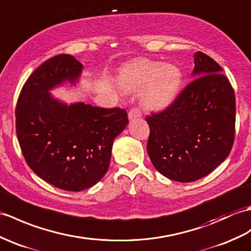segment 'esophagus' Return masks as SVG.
I'll return each mask as SVG.
<instances>
[{"mask_svg": "<svg viewBox=\"0 0 251 251\" xmlns=\"http://www.w3.org/2000/svg\"><path fill=\"white\" fill-rule=\"evenodd\" d=\"M141 116H142V112L140 111V109L138 108H132L129 110V112H128V119L129 120L141 118Z\"/></svg>", "mask_w": 251, "mask_h": 251, "instance_id": "34e87169", "label": "esophagus"}]
</instances>
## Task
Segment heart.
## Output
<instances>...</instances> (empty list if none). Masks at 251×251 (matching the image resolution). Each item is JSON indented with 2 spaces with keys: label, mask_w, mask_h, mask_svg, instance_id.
Returning a JSON list of instances; mask_svg holds the SVG:
<instances>
[{
  "label": "heart",
  "mask_w": 251,
  "mask_h": 251,
  "mask_svg": "<svg viewBox=\"0 0 251 251\" xmlns=\"http://www.w3.org/2000/svg\"><path fill=\"white\" fill-rule=\"evenodd\" d=\"M183 82L180 69L173 64L148 59L130 64L121 75V83L128 92H140L143 106L153 111L168 108L176 100Z\"/></svg>",
  "instance_id": "b5f03b06"
}]
</instances>
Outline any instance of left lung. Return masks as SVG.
Here are the masks:
<instances>
[{"mask_svg": "<svg viewBox=\"0 0 251 251\" xmlns=\"http://www.w3.org/2000/svg\"><path fill=\"white\" fill-rule=\"evenodd\" d=\"M218 63L198 51L195 75L170 106L147 116L148 153L156 170L180 183L211 173L231 152L234 90Z\"/></svg>", "mask_w": 251, "mask_h": 251, "instance_id": "obj_1", "label": "left lung"}]
</instances>
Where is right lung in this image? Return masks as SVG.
Instances as JSON below:
<instances>
[{"mask_svg":"<svg viewBox=\"0 0 251 251\" xmlns=\"http://www.w3.org/2000/svg\"><path fill=\"white\" fill-rule=\"evenodd\" d=\"M82 64L69 54L51 57L23 85L16 106V132L32 170L55 187L80 191L108 171L113 140L128 124L124 109L56 100L49 91L75 84Z\"/></svg>","mask_w":251,"mask_h":251,"instance_id":"add662e5","label":"right lung"}]
</instances>
